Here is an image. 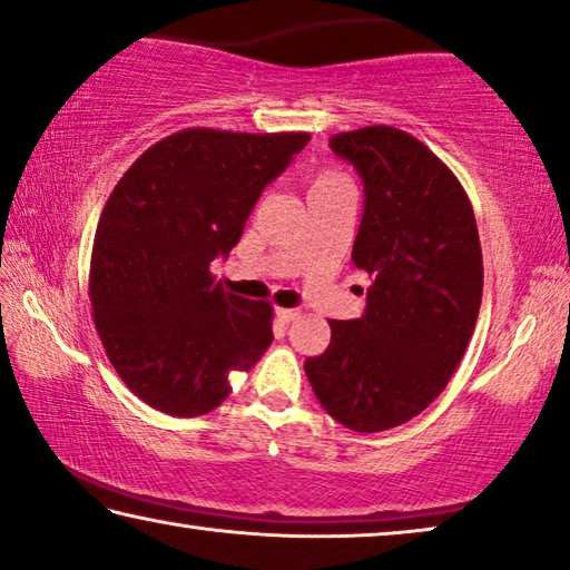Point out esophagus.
I'll return each instance as SVG.
<instances>
[{
	"label": "esophagus",
	"instance_id": "obj_1",
	"mask_svg": "<svg viewBox=\"0 0 570 570\" xmlns=\"http://www.w3.org/2000/svg\"><path fill=\"white\" fill-rule=\"evenodd\" d=\"M276 317L282 320V322H292V320L299 317V309H284V306H278V309H276Z\"/></svg>",
	"mask_w": 570,
	"mask_h": 570
}]
</instances>
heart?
<instances>
[{"label":"heart","instance_id":"1","mask_svg":"<svg viewBox=\"0 0 570 570\" xmlns=\"http://www.w3.org/2000/svg\"><path fill=\"white\" fill-rule=\"evenodd\" d=\"M342 185H350V179L342 175V171L320 169V171H314L312 179H309V195L312 193H324V189H334V187H342Z\"/></svg>","mask_w":570,"mask_h":570}]
</instances>
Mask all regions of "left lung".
<instances>
[{
    "mask_svg": "<svg viewBox=\"0 0 570 570\" xmlns=\"http://www.w3.org/2000/svg\"><path fill=\"white\" fill-rule=\"evenodd\" d=\"M330 147L363 177L352 264L373 284L363 317L330 320V347L304 373L334 421L375 433L446 387L480 314L482 246L462 183L426 144L381 124L334 134Z\"/></svg>",
    "mask_w": 570,
    "mask_h": 570,
    "instance_id": "8db88e82",
    "label": "left lung"
}]
</instances>
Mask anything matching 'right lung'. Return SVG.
<instances>
[{
	"label": "right lung",
	"mask_w": 570,
	"mask_h": 570,
	"mask_svg": "<svg viewBox=\"0 0 570 570\" xmlns=\"http://www.w3.org/2000/svg\"><path fill=\"white\" fill-rule=\"evenodd\" d=\"M312 137L185 129L124 171L98 220L88 294L104 350L134 395L193 419L228 399L274 340V306L215 282L264 187Z\"/></svg>",
	"instance_id": "obj_1"
}]
</instances>
